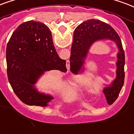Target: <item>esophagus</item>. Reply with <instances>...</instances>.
<instances>
[{
    "label": "esophagus",
    "instance_id": "obj_1",
    "mask_svg": "<svg viewBox=\"0 0 134 134\" xmlns=\"http://www.w3.org/2000/svg\"><path fill=\"white\" fill-rule=\"evenodd\" d=\"M67 70H69L70 69V62H67Z\"/></svg>",
    "mask_w": 134,
    "mask_h": 134
}]
</instances>
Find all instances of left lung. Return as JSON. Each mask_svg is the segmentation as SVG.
I'll return each mask as SVG.
<instances>
[{
  "mask_svg": "<svg viewBox=\"0 0 134 134\" xmlns=\"http://www.w3.org/2000/svg\"><path fill=\"white\" fill-rule=\"evenodd\" d=\"M103 40L114 41L119 49L116 63V77L111 85L103 90L107 103L111 104L117 99L124 82L125 54L119 35L111 25L98 20L92 19L83 22L77 27L74 32L71 48L70 70L75 75L84 72V64L90 48L94 42Z\"/></svg>",
  "mask_w": 134,
  "mask_h": 134,
  "instance_id": "obj_1",
  "label": "left lung"
}]
</instances>
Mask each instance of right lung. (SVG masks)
Here are the masks:
<instances>
[{
  "label": "right lung",
  "instance_id": "right-lung-1",
  "mask_svg": "<svg viewBox=\"0 0 134 134\" xmlns=\"http://www.w3.org/2000/svg\"><path fill=\"white\" fill-rule=\"evenodd\" d=\"M7 75L15 94L25 104L47 107L52 96L35 87L44 72H67L66 61L59 58L49 27L30 20L13 32L6 47Z\"/></svg>",
  "mask_w": 134,
  "mask_h": 134
}]
</instances>
